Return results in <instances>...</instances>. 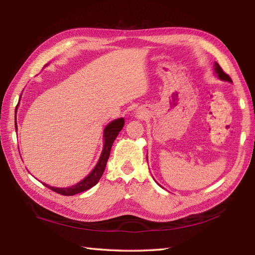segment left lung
<instances>
[{
	"mask_svg": "<svg viewBox=\"0 0 255 255\" xmlns=\"http://www.w3.org/2000/svg\"><path fill=\"white\" fill-rule=\"evenodd\" d=\"M214 70H215V73L217 74V77H218L220 80H223V81H228V82H232L231 78L229 77L228 74L224 72V70L221 69V67L219 66V64H218L217 62H215V69H214Z\"/></svg>",
	"mask_w": 255,
	"mask_h": 255,
	"instance_id": "obj_1",
	"label": "left lung"
}]
</instances>
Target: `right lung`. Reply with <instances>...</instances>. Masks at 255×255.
I'll use <instances>...</instances> for the list:
<instances>
[{"instance_id":"obj_1","label":"right lung","mask_w":255,"mask_h":255,"mask_svg":"<svg viewBox=\"0 0 255 255\" xmlns=\"http://www.w3.org/2000/svg\"><path fill=\"white\" fill-rule=\"evenodd\" d=\"M125 125L124 118H118L113 121L107 125L104 129V136H103V140H104V145H103V151L101 153V156L99 159V162L95 165V167L90 174L83 178L82 181L79 182L78 184H75L73 186L66 187V188H60V187H53L49 186L48 184H44V185L48 188H50L51 191L56 192L60 195H64V196H72V195L79 194L88 191V189L92 188L94 185H96L97 182L100 181V178L102 177L103 173H104V170L106 167L107 160L110 158L111 154V149L112 145L115 141L116 137L118 136L119 131L122 130L123 127Z\"/></svg>"}]
</instances>
